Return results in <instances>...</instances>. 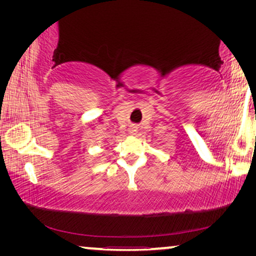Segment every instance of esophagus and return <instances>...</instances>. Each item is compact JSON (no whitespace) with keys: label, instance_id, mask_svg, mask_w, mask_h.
Returning <instances> with one entry per match:
<instances>
[{"label":"esophagus","instance_id":"1","mask_svg":"<svg viewBox=\"0 0 256 256\" xmlns=\"http://www.w3.org/2000/svg\"><path fill=\"white\" fill-rule=\"evenodd\" d=\"M136 132V129H135V127H132L130 129H129V132H132H132Z\"/></svg>","mask_w":256,"mask_h":256}]
</instances>
